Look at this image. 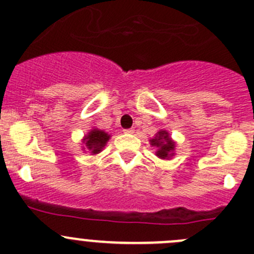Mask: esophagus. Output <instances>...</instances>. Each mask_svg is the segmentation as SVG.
Here are the masks:
<instances>
[{
	"label": "esophagus",
	"instance_id": "esophagus-1",
	"mask_svg": "<svg viewBox=\"0 0 254 254\" xmlns=\"http://www.w3.org/2000/svg\"><path fill=\"white\" fill-rule=\"evenodd\" d=\"M124 132L127 133V134H133V133H134V129H133V128H128V129H125Z\"/></svg>",
	"mask_w": 254,
	"mask_h": 254
}]
</instances>
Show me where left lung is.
<instances>
[{
	"instance_id": "1",
	"label": "left lung",
	"mask_w": 254,
	"mask_h": 254,
	"mask_svg": "<svg viewBox=\"0 0 254 254\" xmlns=\"http://www.w3.org/2000/svg\"><path fill=\"white\" fill-rule=\"evenodd\" d=\"M151 146L156 148L155 155L161 160H170L175 156L176 150V142L171 138L170 133L166 129L158 130L155 137L149 139Z\"/></svg>"
}]
</instances>
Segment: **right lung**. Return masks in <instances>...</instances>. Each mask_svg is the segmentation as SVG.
Returning a JSON list of instances; mask_svg holds the SVG:
<instances>
[{"label": "right lung", "instance_id": "1", "mask_svg": "<svg viewBox=\"0 0 254 254\" xmlns=\"http://www.w3.org/2000/svg\"><path fill=\"white\" fill-rule=\"evenodd\" d=\"M110 138L111 135L105 130L91 128L82 139L83 151H89L91 155H96L105 148Z\"/></svg>", "mask_w": 254, "mask_h": 254}]
</instances>
